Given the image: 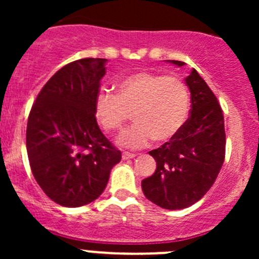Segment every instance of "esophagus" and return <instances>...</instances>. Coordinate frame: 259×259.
Wrapping results in <instances>:
<instances>
[{
	"instance_id": "34e87169",
	"label": "esophagus",
	"mask_w": 259,
	"mask_h": 259,
	"mask_svg": "<svg viewBox=\"0 0 259 259\" xmlns=\"http://www.w3.org/2000/svg\"><path fill=\"white\" fill-rule=\"evenodd\" d=\"M135 156H137V154L134 153H127V151H124V153H122V159H124V160H126V159H133L135 158Z\"/></svg>"
}]
</instances>
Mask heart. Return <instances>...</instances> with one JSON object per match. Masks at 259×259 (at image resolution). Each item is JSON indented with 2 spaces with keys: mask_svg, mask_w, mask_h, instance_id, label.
Instances as JSON below:
<instances>
[{
  "mask_svg": "<svg viewBox=\"0 0 259 259\" xmlns=\"http://www.w3.org/2000/svg\"><path fill=\"white\" fill-rule=\"evenodd\" d=\"M189 109V91L179 77L145 71L117 81L116 95L103 90L95 99L96 120L106 132H120L133 113L137 122L119 138L120 145L132 149L176 137Z\"/></svg>",
  "mask_w": 259,
  "mask_h": 259,
  "instance_id": "obj_1",
  "label": "heart"
}]
</instances>
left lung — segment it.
Masks as SVG:
<instances>
[{
	"mask_svg": "<svg viewBox=\"0 0 259 259\" xmlns=\"http://www.w3.org/2000/svg\"><path fill=\"white\" fill-rule=\"evenodd\" d=\"M168 62L184 66L183 61ZM190 116L176 137L149 151L154 174L142 182L144 195L164 209H184L204 197L215 182L226 155L224 117L215 95L197 70L185 77Z\"/></svg>",
	"mask_w": 259,
	"mask_h": 259,
	"instance_id": "left-lung-1",
	"label": "left lung"
}]
</instances>
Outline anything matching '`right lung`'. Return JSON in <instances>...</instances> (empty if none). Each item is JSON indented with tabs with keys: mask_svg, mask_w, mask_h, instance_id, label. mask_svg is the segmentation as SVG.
Returning a JSON list of instances; mask_svg holds the SVG:
<instances>
[{
	"mask_svg": "<svg viewBox=\"0 0 259 259\" xmlns=\"http://www.w3.org/2000/svg\"><path fill=\"white\" fill-rule=\"evenodd\" d=\"M106 59L65 65L41 89L28 115L26 148L36 182L51 200L76 208L105 189L121 153L95 117Z\"/></svg>",
	"mask_w": 259,
	"mask_h": 259,
	"instance_id": "obj_1",
	"label": "right lung"
}]
</instances>
